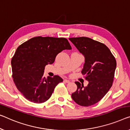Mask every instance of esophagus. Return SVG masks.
Returning <instances> with one entry per match:
<instances>
[{
    "label": "esophagus",
    "instance_id": "esophagus-1",
    "mask_svg": "<svg viewBox=\"0 0 130 130\" xmlns=\"http://www.w3.org/2000/svg\"><path fill=\"white\" fill-rule=\"evenodd\" d=\"M64 82H65V83H68H68H70V80H68V79H64Z\"/></svg>",
    "mask_w": 130,
    "mask_h": 130
}]
</instances>
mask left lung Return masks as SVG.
<instances>
[{
  "label": "left lung",
  "mask_w": 130,
  "mask_h": 130,
  "mask_svg": "<svg viewBox=\"0 0 130 130\" xmlns=\"http://www.w3.org/2000/svg\"><path fill=\"white\" fill-rule=\"evenodd\" d=\"M69 40L84 55L85 63L82 73L89 81L86 87L75 82L77 88L72 94V98L81 106H92L99 102L111 88L116 60L109 48L102 42L85 37Z\"/></svg>",
  "instance_id": "left-lung-1"
}]
</instances>
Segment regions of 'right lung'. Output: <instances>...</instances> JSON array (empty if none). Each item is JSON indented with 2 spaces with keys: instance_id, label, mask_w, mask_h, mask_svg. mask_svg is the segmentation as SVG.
I'll use <instances>...</instances> for the list:
<instances>
[{
  "instance_id": "add662e5",
  "label": "right lung",
  "mask_w": 130,
  "mask_h": 130,
  "mask_svg": "<svg viewBox=\"0 0 130 130\" xmlns=\"http://www.w3.org/2000/svg\"><path fill=\"white\" fill-rule=\"evenodd\" d=\"M65 38L35 37L18 46L11 58L12 77L15 86L25 98L42 103L50 98L56 86L63 81L58 75L44 76L46 65L52 64L56 56L71 50Z\"/></svg>"
}]
</instances>
